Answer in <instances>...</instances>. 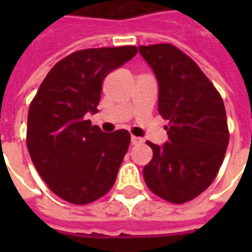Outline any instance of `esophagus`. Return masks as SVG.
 <instances>
[{
    "instance_id": "34e87169",
    "label": "esophagus",
    "mask_w": 252,
    "mask_h": 252,
    "mask_svg": "<svg viewBox=\"0 0 252 252\" xmlns=\"http://www.w3.org/2000/svg\"><path fill=\"white\" fill-rule=\"evenodd\" d=\"M143 142H144V140H143L142 137H137V136H132L131 137L132 144H142Z\"/></svg>"
}]
</instances>
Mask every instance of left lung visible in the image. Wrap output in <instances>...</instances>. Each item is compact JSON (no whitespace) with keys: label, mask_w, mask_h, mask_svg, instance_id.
<instances>
[{"label":"left lung","mask_w":252,"mask_h":252,"mask_svg":"<svg viewBox=\"0 0 252 252\" xmlns=\"http://www.w3.org/2000/svg\"><path fill=\"white\" fill-rule=\"evenodd\" d=\"M139 51L159 85L158 112L169 120V142H147L153 159L143 175L160 198L184 204L216 178L228 142L227 115L220 93L185 52L169 43L140 46Z\"/></svg>","instance_id":"1"}]
</instances>
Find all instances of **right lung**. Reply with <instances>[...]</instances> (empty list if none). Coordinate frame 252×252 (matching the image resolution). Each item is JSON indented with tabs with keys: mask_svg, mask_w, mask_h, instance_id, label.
Returning a JSON list of instances; mask_svg holds the SVG:
<instances>
[{
	"mask_svg": "<svg viewBox=\"0 0 252 252\" xmlns=\"http://www.w3.org/2000/svg\"><path fill=\"white\" fill-rule=\"evenodd\" d=\"M136 54L133 46L72 52L52 67L31 102V159L51 191L70 204H90L115 185L131 135L102 132L85 115L98 112L105 77Z\"/></svg>",
	"mask_w": 252,
	"mask_h": 252,
	"instance_id": "right-lung-1",
	"label": "right lung"
}]
</instances>
